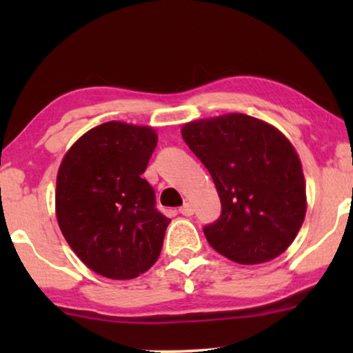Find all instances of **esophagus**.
<instances>
[{
    "label": "esophagus",
    "mask_w": 353,
    "mask_h": 353,
    "mask_svg": "<svg viewBox=\"0 0 353 353\" xmlns=\"http://www.w3.org/2000/svg\"><path fill=\"white\" fill-rule=\"evenodd\" d=\"M180 212L185 216H191L192 214H194V205H192L191 202H185V204L180 207Z\"/></svg>",
    "instance_id": "1"
}]
</instances>
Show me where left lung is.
Here are the masks:
<instances>
[{"label": "left lung", "mask_w": 353, "mask_h": 353, "mask_svg": "<svg viewBox=\"0 0 353 353\" xmlns=\"http://www.w3.org/2000/svg\"><path fill=\"white\" fill-rule=\"evenodd\" d=\"M181 137L220 196V219L204 228L212 248L243 265L281 255L307 212L305 178L292 143L273 125L238 112L191 120Z\"/></svg>", "instance_id": "left-lung-1"}]
</instances>
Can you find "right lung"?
Listing matches in <instances>:
<instances>
[{
  "instance_id": "1",
  "label": "right lung",
  "mask_w": 353,
  "mask_h": 353,
  "mask_svg": "<svg viewBox=\"0 0 353 353\" xmlns=\"http://www.w3.org/2000/svg\"><path fill=\"white\" fill-rule=\"evenodd\" d=\"M157 146L148 125L110 120L72 144L57 170L56 219L67 244L101 276L132 279L161 255L170 219L141 176Z\"/></svg>"
}]
</instances>
